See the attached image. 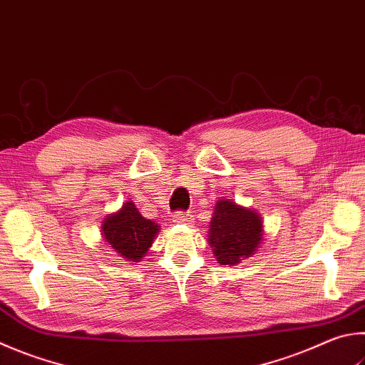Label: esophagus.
<instances>
[{
	"label": "esophagus",
	"mask_w": 365,
	"mask_h": 365,
	"mask_svg": "<svg viewBox=\"0 0 365 365\" xmlns=\"http://www.w3.org/2000/svg\"><path fill=\"white\" fill-rule=\"evenodd\" d=\"M174 222L175 223H191L193 222V215H190L188 212H185V210H177V212H174Z\"/></svg>",
	"instance_id": "1"
}]
</instances>
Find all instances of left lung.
Returning <instances> with one entry per match:
<instances>
[{
	"label": "left lung",
	"instance_id": "obj_1",
	"mask_svg": "<svg viewBox=\"0 0 365 365\" xmlns=\"http://www.w3.org/2000/svg\"><path fill=\"white\" fill-rule=\"evenodd\" d=\"M262 220L254 210L233 201H217L209 242L218 263L236 264L254 254L262 241Z\"/></svg>",
	"mask_w": 365,
	"mask_h": 365
}]
</instances>
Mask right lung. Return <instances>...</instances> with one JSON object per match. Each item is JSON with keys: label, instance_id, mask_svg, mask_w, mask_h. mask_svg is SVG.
Listing matches in <instances>:
<instances>
[{"label": "right lung", "instance_id": "obj_1", "mask_svg": "<svg viewBox=\"0 0 365 365\" xmlns=\"http://www.w3.org/2000/svg\"><path fill=\"white\" fill-rule=\"evenodd\" d=\"M158 230V223L142 217L132 201L124 202L118 214L105 218L102 227L105 241L128 262L142 260Z\"/></svg>", "mask_w": 365, "mask_h": 365}]
</instances>
